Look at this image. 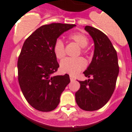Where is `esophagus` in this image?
Here are the masks:
<instances>
[{
    "label": "esophagus",
    "mask_w": 132,
    "mask_h": 132,
    "mask_svg": "<svg viewBox=\"0 0 132 132\" xmlns=\"http://www.w3.org/2000/svg\"><path fill=\"white\" fill-rule=\"evenodd\" d=\"M70 78L71 82H73V81H74V80H76L75 78L73 77V76H70Z\"/></svg>",
    "instance_id": "34e87169"
}]
</instances>
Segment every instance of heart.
I'll return each mask as SVG.
<instances>
[{"label": "heart", "instance_id": "obj_1", "mask_svg": "<svg viewBox=\"0 0 132 132\" xmlns=\"http://www.w3.org/2000/svg\"><path fill=\"white\" fill-rule=\"evenodd\" d=\"M70 40L75 42L79 46L82 48V52H85L84 48L86 47L89 42L88 38L85 34L81 32L72 33L68 36ZM53 51L55 56L58 59H62L65 56V48L64 42L60 39H57L54 42ZM86 63L82 58H66L60 62V70L62 72L67 73L74 76L84 69Z\"/></svg>", "mask_w": 132, "mask_h": 132}]
</instances>
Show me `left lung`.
Listing matches in <instances>:
<instances>
[{
    "label": "left lung",
    "mask_w": 132,
    "mask_h": 132,
    "mask_svg": "<svg viewBox=\"0 0 132 132\" xmlns=\"http://www.w3.org/2000/svg\"><path fill=\"white\" fill-rule=\"evenodd\" d=\"M84 29L93 39L94 52L84 74L92 78L79 81L80 88L75 94L76 102L84 110L94 111L102 108L113 94L119 74L118 60L106 34L90 26H86Z\"/></svg>",
    "instance_id": "8db88e82"
}]
</instances>
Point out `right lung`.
<instances>
[{"label":"right lung","mask_w":132,"mask_h":132,"mask_svg":"<svg viewBox=\"0 0 132 132\" xmlns=\"http://www.w3.org/2000/svg\"><path fill=\"white\" fill-rule=\"evenodd\" d=\"M75 24L52 23L36 29L26 39L18 57V82L28 104L41 112L54 110L70 83L69 75L52 76L59 67L54 42Z\"/></svg>","instance_id":"obj_1"}]
</instances>
